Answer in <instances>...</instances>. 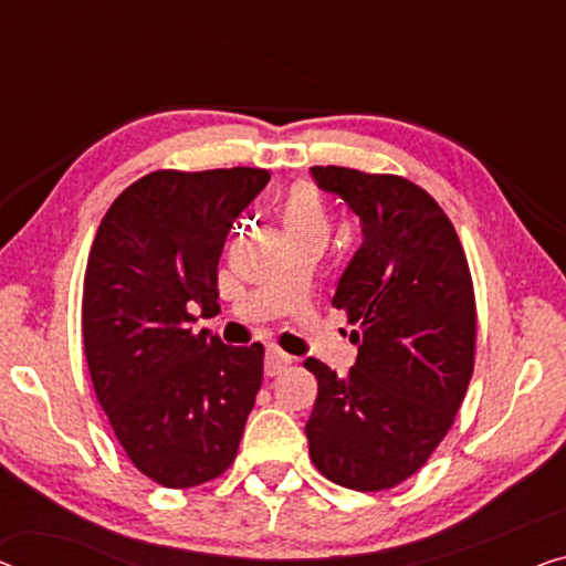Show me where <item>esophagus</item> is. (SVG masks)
<instances>
[{
  "label": "esophagus",
  "instance_id": "obj_1",
  "mask_svg": "<svg viewBox=\"0 0 566 566\" xmlns=\"http://www.w3.org/2000/svg\"><path fill=\"white\" fill-rule=\"evenodd\" d=\"M292 364L290 356H284L282 350H266V364H264V374L266 376H276L282 374V370Z\"/></svg>",
  "mask_w": 566,
  "mask_h": 566
}]
</instances>
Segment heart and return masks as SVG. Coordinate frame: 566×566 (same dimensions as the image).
Here are the masks:
<instances>
[{
  "label": "heart",
  "mask_w": 566,
  "mask_h": 566,
  "mask_svg": "<svg viewBox=\"0 0 566 566\" xmlns=\"http://www.w3.org/2000/svg\"><path fill=\"white\" fill-rule=\"evenodd\" d=\"M282 221L292 235H323L327 239V216L317 190L307 182L294 185L282 202Z\"/></svg>",
  "instance_id": "b5f03b06"
}]
</instances>
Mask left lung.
Masks as SVG:
<instances>
[{"label": "left lung", "instance_id": "8db88e82", "mask_svg": "<svg viewBox=\"0 0 566 566\" xmlns=\"http://www.w3.org/2000/svg\"><path fill=\"white\" fill-rule=\"evenodd\" d=\"M319 190L360 218L364 243L337 280L333 307L358 331L356 366L337 376L307 358L317 399L310 458L350 491H386L424 465L450 432L475 364V294L458 231L399 175L310 167Z\"/></svg>", "mask_w": 566, "mask_h": 566}]
</instances>
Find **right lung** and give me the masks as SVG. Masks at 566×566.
<instances>
[{
    "label": "right lung",
    "mask_w": 566,
    "mask_h": 566,
    "mask_svg": "<svg viewBox=\"0 0 566 566\" xmlns=\"http://www.w3.org/2000/svg\"><path fill=\"white\" fill-rule=\"evenodd\" d=\"M259 167L157 170L106 210L83 280V348L96 399L134 468L165 488L229 470L264 376V345L192 331L218 310V259Z\"/></svg>",
    "instance_id": "obj_1"
}]
</instances>
